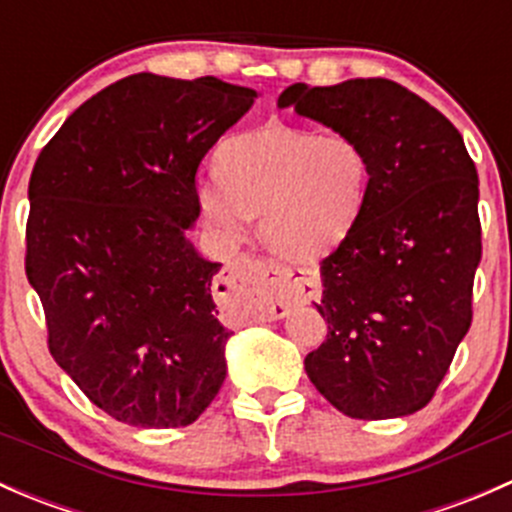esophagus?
<instances>
[{"instance_id": "esophagus-1", "label": "esophagus", "mask_w": 512, "mask_h": 512, "mask_svg": "<svg viewBox=\"0 0 512 512\" xmlns=\"http://www.w3.org/2000/svg\"><path fill=\"white\" fill-rule=\"evenodd\" d=\"M220 280L230 289L252 294V314L260 319L285 317L297 304L312 302L319 294L317 280L309 272L252 257L232 262Z\"/></svg>"}]
</instances>
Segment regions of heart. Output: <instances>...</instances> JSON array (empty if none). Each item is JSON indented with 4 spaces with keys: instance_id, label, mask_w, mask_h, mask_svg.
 <instances>
[{
    "instance_id": "heart-1",
    "label": "heart",
    "mask_w": 512,
    "mask_h": 512,
    "mask_svg": "<svg viewBox=\"0 0 512 512\" xmlns=\"http://www.w3.org/2000/svg\"><path fill=\"white\" fill-rule=\"evenodd\" d=\"M215 173L198 185L200 213L213 230L237 242L260 215L267 247L299 262L319 260L354 230L371 185L369 156L352 136L282 123L223 143Z\"/></svg>"
}]
</instances>
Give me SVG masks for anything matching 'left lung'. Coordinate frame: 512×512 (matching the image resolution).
<instances>
[{"instance_id": "1", "label": "left lung", "mask_w": 512, "mask_h": 512, "mask_svg": "<svg viewBox=\"0 0 512 512\" xmlns=\"http://www.w3.org/2000/svg\"><path fill=\"white\" fill-rule=\"evenodd\" d=\"M347 133L371 185L354 230L324 257L319 314L329 332L304 371L342 414H416L471 329L480 262L478 173L458 128L389 79L294 84L277 98Z\"/></svg>"}]
</instances>
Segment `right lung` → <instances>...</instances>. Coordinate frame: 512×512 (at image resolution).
<instances>
[{
  "label": "right lung",
  "instance_id": "obj_1",
  "mask_svg": "<svg viewBox=\"0 0 512 512\" xmlns=\"http://www.w3.org/2000/svg\"><path fill=\"white\" fill-rule=\"evenodd\" d=\"M255 98L215 76H126L81 103L34 163L27 277L49 352L128 426H188L225 381L220 262L185 230L200 215V160Z\"/></svg>",
  "mask_w": 512,
  "mask_h": 512
}]
</instances>
